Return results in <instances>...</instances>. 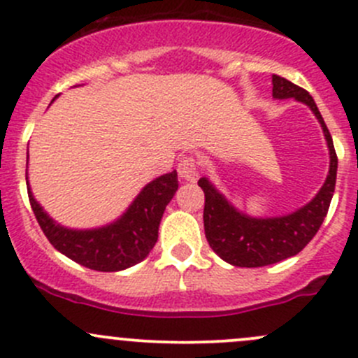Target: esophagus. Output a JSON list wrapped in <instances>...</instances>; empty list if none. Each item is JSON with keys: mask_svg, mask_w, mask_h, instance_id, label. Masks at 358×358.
Returning a JSON list of instances; mask_svg holds the SVG:
<instances>
[{"mask_svg": "<svg viewBox=\"0 0 358 358\" xmlns=\"http://www.w3.org/2000/svg\"><path fill=\"white\" fill-rule=\"evenodd\" d=\"M178 175L180 178L185 180V182H194V180L199 176V164H197V159L192 156H185L180 159Z\"/></svg>", "mask_w": 358, "mask_h": 358, "instance_id": "esophagus-1", "label": "esophagus"}]
</instances>
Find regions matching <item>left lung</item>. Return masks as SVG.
Listing matches in <instances>:
<instances>
[{
	"label": "left lung",
	"mask_w": 358,
	"mask_h": 358,
	"mask_svg": "<svg viewBox=\"0 0 358 358\" xmlns=\"http://www.w3.org/2000/svg\"><path fill=\"white\" fill-rule=\"evenodd\" d=\"M273 99H294L305 103L322 126L329 149V173L312 201L296 211L272 218H255L239 211L208 178L199 180L204 190V232L213 251L234 266H266L298 255L313 239L322 225L334 194L338 157L333 138L306 90L292 85L280 76H272Z\"/></svg>",
	"instance_id": "8db88e82"
}]
</instances>
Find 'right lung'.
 Wrapping results in <instances>:
<instances>
[{"label": "right lung", "instance_id": "right-lung-1", "mask_svg": "<svg viewBox=\"0 0 358 358\" xmlns=\"http://www.w3.org/2000/svg\"><path fill=\"white\" fill-rule=\"evenodd\" d=\"M176 190H178L176 171L166 173L147 183L135 201L128 206V209L109 225L78 230L57 223L34 199L27 180L31 208L46 239L57 251L66 255L72 262L99 272H119L136 265L149 256L157 243L162 213Z\"/></svg>", "mask_w": 358, "mask_h": 358}]
</instances>
